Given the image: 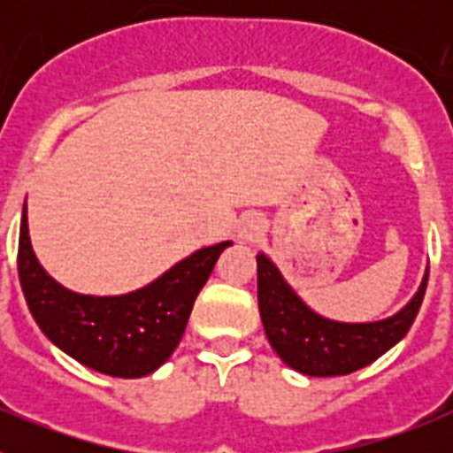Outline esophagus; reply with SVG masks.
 <instances>
[{"mask_svg": "<svg viewBox=\"0 0 453 453\" xmlns=\"http://www.w3.org/2000/svg\"><path fill=\"white\" fill-rule=\"evenodd\" d=\"M263 231V219L258 215H245L238 224V238L245 240V242H251L261 235Z\"/></svg>", "mask_w": 453, "mask_h": 453, "instance_id": "1", "label": "esophagus"}]
</instances>
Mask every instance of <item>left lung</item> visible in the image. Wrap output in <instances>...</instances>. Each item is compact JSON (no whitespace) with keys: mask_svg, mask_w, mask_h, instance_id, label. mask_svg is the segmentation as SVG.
I'll list each match as a JSON object with an SVG mask.
<instances>
[{"mask_svg":"<svg viewBox=\"0 0 453 453\" xmlns=\"http://www.w3.org/2000/svg\"><path fill=\"white\" fill-rule=\"evenodd\" d=\"M258 263V311L272 349L292 370L308 376L351 374L374 363L408 334L422 306L429 272L415 297L392 318L370 324L331 322L292 292L267 256Z\"/></svg>","mask_w":453,"mask_h":453,"instance_id":"obj_1","label":"left lung"}]
</instances>
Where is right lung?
Here are the masks:
<instances>
[{
	"mask_svg": "<svg viewBox=\"0 0 453 453\" xmlns=\"http://www.w3.org/2000/svg\"><path fill=\"white\" fill-rule=\"evenodd\" d=\"M231 242L203 247L142 290L122 297L77 295L40 267L31 250L27 206L18 242V274L24 299L40 331L58 349L108 376L138 379L177 349L192 303Z\"/></svg>",
	"mask_w": 453,
	"mask_h": 453,
	"instance_id": "add662e5",
	"label": "right lung"
}]
</instances>
